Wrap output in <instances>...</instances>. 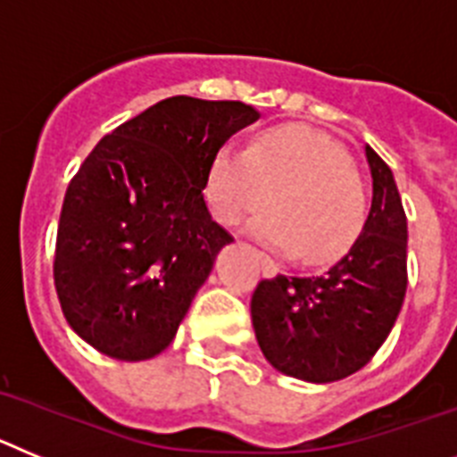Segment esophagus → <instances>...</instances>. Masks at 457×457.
Wrapping results in <instances>:
<instances>
[{
	"label": "esophagus",
	"instance_id": "34e87169",
	"mask_svg": "<svg viewBox=\"0 0 457 457\" xmlns=\"http://www.w3.org/2000/svg\"><path fill=\"white\" fill-rule=\"evenodd\" d=\"M260 260H262V271H264V276H276L278 273L276 262H273L269 255H260Z\"/></svg>",
	"mask_w": 457,
	"mask_h": 457
}]
</instances>
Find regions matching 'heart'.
I'll return each mask as SVG.
<instances>
[{
  "label": "heart",
  "instance_id": "1",
  "mask_svg": "<svg viewBox=\"0 0 457 457\" xmlns=\"http://www.w3.org/2000/svg\"><path fill=\"white\" fill-rule=\"evenodd\" d=\"M204 193L213 218L239 225L262 209L251 232L305 264H327L354 244L368 218L366 190L347 154L305 126H276L245 146L223 145L209 161Z\"/></svg>",
  "mask_w": 457,
  "mask_h": 457
}]
</instances>
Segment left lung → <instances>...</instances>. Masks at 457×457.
<instances>
[{"label": "left lung", "mask_w": 457, "mask_h": 457, "mask_svg": "<svg viewBox=\"0 0 457 457\" xmlns=\"http://www.w3.org/2000/svg\"><path fill=\"white\" fill-rule=\"evenodd\" d=\"M372 206L354 245L320 276L264 278L251 317L262 354L305 382H336L382 347L407 292V216L391 168L366 146Z\"/></svg>", "instance_id": "1"}]
</instances>
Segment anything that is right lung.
Wrapping results in <instances>:
<instances>
[{
  "instance_id": "obj_1",
  "label": "right lung",
  "mask_w": 457,
  "mask_h": 457,
  "mask_svg": "<svg viewBox=\"0 0 457 457\" xmlns=\"http://www.w3.org/2000/svg\"><path fill=\"white\" fill-rule=\"evenodd\" d=\"M241 101L172 96L91 149L59 213L54 289L82 340L121 361L172 343L232 234L204 202L213 154L257 121Z\"/></svg>"
}]
</instances>
